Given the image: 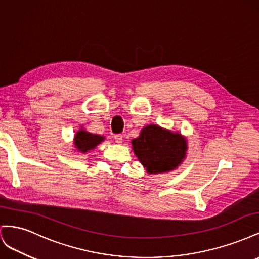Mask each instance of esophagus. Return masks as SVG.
Segmentation results:
<instances>
[{
	"label": "esophagus",
	"instance_id": "obj_1",
	"mask_svg": "<svg viewBox=\"0 0 259 259\" xmlns=\"http://www.w3.org/2000/svg\"><path fill=\"white\" fill-rule=\"evenodd\" d=\"M114 140H115V143L116 144H122V142H123V136L122 135H115L114 136Z\"/></svg>",
	"mask_w": 259,
	"mask_h": 259
}]
</instances>
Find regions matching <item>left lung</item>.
I'll return each mask as SVG.
<instances>
[{
  "mask_svg": "<svg viewBox=\"0 0 259 259\" xmlns=\"http://www.w3.org/2000/svg\"><path fill=\"white\" fill-rule=\"evenodd\" d=\"M133 150L149 174H162L177 168L186 158L187 140L180 133L159 125L145 126L132 140Z\"/></svg>",
  "mask_w": 259,
  "mask_h": 259,
  "instance_id": "1",
  "label": "left lung"
}]
</instances>
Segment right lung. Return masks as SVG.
Here are the masks:
<instances>
[{"label": "right lung", "instance_id": "add662e5", "mask_svg": "<svg viewBox=\"0 0 259 259\" xmlns=\"http://www.w3.org/2000/svg\"><path fill=\"white\" fill-rule=\"evenodd\" d=\"M105 137L100 136L97 134H92L81 128L80 131L76 132L74 135V146L76 150L81 153H86L90 150H93L97 145H99L101 142H104Z\"/></svg>", "mask_w": 259, "mask_h": 259}]
</instances>
